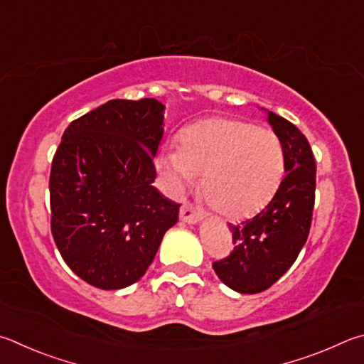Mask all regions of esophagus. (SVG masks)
I'll return each instance as SVG.
<instances>
[{
  "label": "esophagus",
  "mask_w": 364,
  "mask_h": 364,
  "mask_svg": "<svg viewBox=\"0 0 364 364\" xmlns=\"http://www.w3.org/2000/svg\"><path fill=\"white\" fill-rule=\"evenodd\" d=\"M203 216V211L196 207L194 203L184 202L180 208V220L184 223H197Z\"/></svg>",
  "instance_id": "34e87169"
}]
</instances>
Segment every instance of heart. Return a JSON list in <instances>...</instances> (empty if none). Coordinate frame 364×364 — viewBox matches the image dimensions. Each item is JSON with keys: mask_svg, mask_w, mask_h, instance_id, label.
<instances>
[{"mask_svg": "<svg viewBox=\"0 0 364 364\" xmlns=\"http://www.w3.org/2000/svg\"><path fill=\"white\" fill-rule=\"evenodd\" d=\"M176 189L202 176V194L229 218L262 208L279 189L285 151L275 132L235 117H208L184 129L178 149L161 159Z\"/></svg>", "mask_w": 364, "mask_h": 364, "instance_id": "obj_1", "label": "heart"}]
</instances>
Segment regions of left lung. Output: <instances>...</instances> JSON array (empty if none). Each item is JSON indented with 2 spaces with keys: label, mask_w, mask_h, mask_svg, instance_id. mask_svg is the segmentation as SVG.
I'll use <instances>...</instances> for the list:
<instances>
[{
  "label": "left lung",
  "mask_w": 364,
  "mask_h": 364,
  "mask_svg": "<svg viewBox=\"0 0 364 364\" xmlns=\"http://www.w3.org/2000/svg\"><path fill=\"white\" fill-rule=\"evenodd\" d=\"M285 151V171L275 196L251 220L229 226L234 250L213 262L216 275L243 294L266 291L293 266L306 243L315 205L316 165L306 135L267 111Z\"/></svg>",
  "instance_id": "8db88e82"
}]
</instances>
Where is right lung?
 Wrapping results in <instances>:
<instances>
[{
    "label": "right lung",
    "mask_w": 364,
    "mask_h": 364,
    "mask_svg": "<svg viewBox=\"0 0 364 364\" xmlns=\"http://www.w3.org/2000/svg\"><path fill=\"white\" fill-rule=\"evenodd\" d=\"M164 105L109 100L73 121L52 159L50 230L63 261L102 289L140 280L178 221L153 186Z\"/></svg>",
    "instance_id": "right-lung-1"
}]
</instances>
